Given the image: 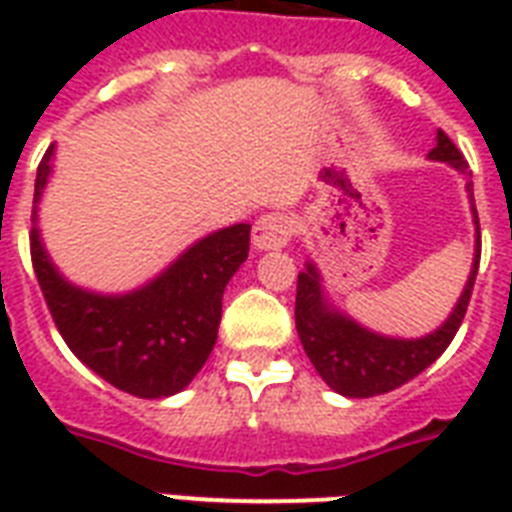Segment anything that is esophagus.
I'll list each match as a JSON object with an SVG mask.
<instances>
[{
    "mask_svg": "<svg viewBox=\"0 0 512 512\" xmlns=\"http://www.w3.org/2000/svg\"><path fill=\"white\" fill-rule=\"evenodd\" d=\"M295 233V220L284 212H268V215H260L252 225V244L260 252H268V249H281L287 247L289 239Z\"/></svg>",
    "mask_w": 512,
    "mask_h": 512,
    "instance_id": "esophagus-1",
    "label": "esophagus"
}]
</instances>
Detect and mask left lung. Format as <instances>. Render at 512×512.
Masks as SVG:
<instances>
[{
    "instance_id": "left-lung-1",
    "label": "left lung",
    "mask_w": 512,
    "mask_h": 512,
    "mask_svg": "<svg viewBox=\"0 0 512 512\" xmlns=\"http://www.w3.org/2000/svg\"><path fill=\"white\" fill-rule=\"evenodd\" d=\"M428 159L446 162L460 175L470 177L465 156L457 151V146L449 140L446 132H436V148L430 151ZM465 188H468L470 209H473V220H476L478 228L473 183L468 180ZM478 260H481V236L476 239V255H473V265H470L468 284L462 289L460 300L454 305V311L449 313V319L436 332L414 337V340L372 332V329L361 327L358 321L350 319L348 313L337 311L321 287L319 268L308 260L305 271H300V276H297L295 324L305 353L311 358V364L316 366V372L321 374V380L327 382L332 390H337L340 396L369 398L401 388L404 382L425 372L449 348V342L454 340L462 319H465L470 292L476 284Z\"/></svg>"
}]
</instances>
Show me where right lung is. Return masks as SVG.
I'll return each instance as SVG.
<instances>
[{
  "instance_id": "1",
  "label": "right lung",
  "mask_w": 512,
  "mask_h": 512,
  "mask_svg": "<svg viewBox=\"0 0 512 512\" xmlns=\"http://www.w3.org/2000/svg\"><path fill=\"white\" fill-rule=\"evenodd\" d=\"M52 156L55 146L36 170L31 260L55 327L74 356L114 388L138 398L175 396L215 348L225 284L249 255V225L209 233L156 279L124 295L76 287L55 268L36 225Z\"/></svg>"
}]
</instances>
